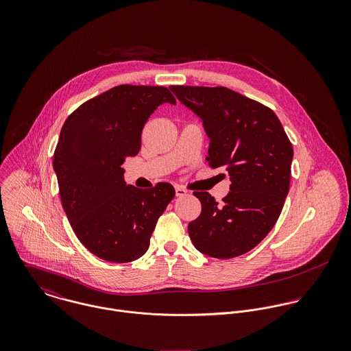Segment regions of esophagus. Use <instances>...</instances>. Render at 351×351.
<instances>
[{"mask_svg":"<svg viewBox=\"0 0 351 351\" xmlns=\"http://www.w3.org/2000/svg\"><path fill=\"white\" fill-rule=\"evenodd\" d=\"M188 195V191H185L184 188H181V186H177L176 188V196L177 197H184V196H186Z\"/></svg>","mask_w":351,"mask_h":351,"instance_id":"esophagus-1","label":"esophagus"}]
</instances>
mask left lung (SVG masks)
Listing matches in <instances>:
<instances>
[{"label":"left lung","instance_id":"1","mask_svg":"<svg viewBox=\"0 0 351 351\" xmlns=\"http://www.w3.org/2000/svg\"><path fill=\"white\" fill-rule=\"evenodd\" d=\"M202 121L206 160L224 167L230 193L219 204L195 192L200 216L188 226L197 250L219 259L252 250L274 227L289 192L293 147L276 113L231 89L170 86Z\"/></svg>","mask_w":351,"mask_h":351}]
</instances>
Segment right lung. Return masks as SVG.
<instances>
[{"label": "right lung", "instance_id": "obj_1", "mask_svg": "<svg viewBox=\"0 0 351 351\" xmlns=\"http://www.w3.org/2000/svg\"><path fill=\"white\" fill-rule=\"evenodd\" d=\"M165 102L176 105L166 88L120 85L82 104L60 130L53 171L62 205L80 242L104 261L141 258L176 196L167 182L147 191L127 185L121 167L141 150L142 130Z\"/></svg>", "mask_w": 351, "mask_h": 351}]
</instances>
